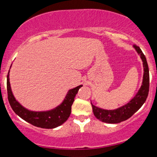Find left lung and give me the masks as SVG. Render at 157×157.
Masks as SVG:
<instances>
[{
    "label": "left lung",
    "instance_id": "obj_1",
    "mask_svg": "<svg viewBox=\"0 0 157 157\" xmlns=\"http://www.w3.org/2000/svg\"><path fill=\"white\" fill-rule=\"evenodd\" d=\"M134 47L140 55L144 67L143 80L141 88L134 98L126 105L115 110H105L92 105L94 116L100 121L106 123H119L128 120L138 111L146 100L149 92V69L146 57L140 48L134 45Z\"/></svg>",
    "mask_w": 157,
    "mask_h": 157
}]
</instances>
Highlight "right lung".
Returning <instances> with one entry per match:
<instances>
[{"instance_id":"right-lung-1","label":"right lung","mask_w":157,"mask_h":157,"mask_svg":"<svg viewBox=\"0 0 157 157\" xmlns=\"http://www.w3.org/2000/svg\"><path fill=\"white\" fill-rule=\"evenodd\" d=\"M10 71L7 75V94H8V100L12 110L15 111L20 117L25 121L28 122L32 125L42 128H55L63 124L71 114V105L75 101V97L78 92V90L82 85L72 89L68 91V94L65 97L64 101L57 106L55 109L48 111H32L23 108L19 103L12 94L10 87Z\"/></svg>"}]
</instances>
